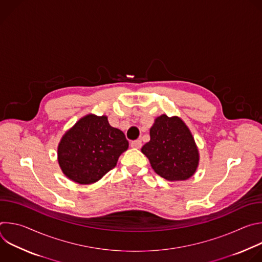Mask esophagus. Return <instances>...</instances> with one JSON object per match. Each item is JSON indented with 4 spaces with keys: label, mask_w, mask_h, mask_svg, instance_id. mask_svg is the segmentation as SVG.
<instances>
[{
    "label": "esophagus",
    "mask_w": 262,
    "mask_h": 262,
    "mask_svg": "<svg viewBox=\"0 0 262 262\" xmlns=\"http://www.w3.org/2000/svg\"><path fill=\"white\" fill-rule=\"evenodd\" d=\"M130 146H132L133 148H141V146H142V142H141V140H135V141H132Z\"/></svg>",
    "instance_id": "1"
}]
</instances>
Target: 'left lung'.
I'll return each mask as SVG.
<instances>
[{
	"instance_id": "obj_1",
	"label": "left lung",
	"mask_w": 262,
	"mask_h": 262,
	"mask_svg": "<svg viewBox=\"0 0 262 262\" xmlns=\"http://www.w3.org/2000/svg\"><path fill=\"white\" fill-rule=\"evenodd\" d=\"M141 150L155 172L170 181L190 178L198 167L199 154L194 138L178 117H158L150 128V141Z\"/></svg>"
}]
</instances>
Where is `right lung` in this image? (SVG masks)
I'll list each match as a JSON object with an SVG mask.
<instances>
[{
  "instance_id": "1",
  "label": "right lung",
  "mask_w": 262,
  "mask_h": 262,
  "mask_svg": "<svg viewBox=\"0 0 262 262\" xmlns=\"http://www.w3.org/2000/svg\"><path fill=\"white\" fill-rule=\"evenodd\" d=\"M127 148L124 134L112 127L105 116L87 115L63 136L58 147V162L69 179L90 184L115 168Z\"/></svg>"
}]
</instances>
